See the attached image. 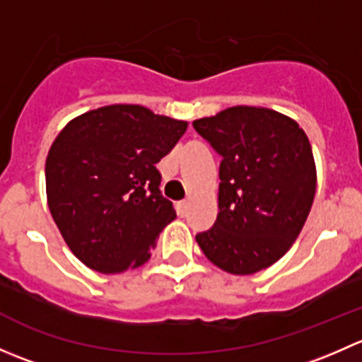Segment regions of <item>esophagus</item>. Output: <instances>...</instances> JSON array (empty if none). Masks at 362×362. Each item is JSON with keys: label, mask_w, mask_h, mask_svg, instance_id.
<instances>
[{"label": "esophagus", "mask_w": 362, "mask_h": 362, "mask_svg": "<svg viewBox=\"0 0 362 362\" xmlns=\"http://www.w3.org/2000/svg\"><path fill=\"white\" fill-rule=\"evenodd\" d=\"M177 211L180 217H185L189 211V199H184V202H178L177 203Z\"/></svg>", "instance_id": "esophagus-1"}]
</instances>
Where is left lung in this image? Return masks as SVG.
Masks as SVG:
<instances>
[{"label":"left lung","instance_id":"8db88e82","mask_svg":"<svg viewBox=\"0 0 362 362\" xmlns=\"http://www.w3.org/2000/svg\"><path fill=\"white\" fill-rule=\"evenodd\" d=\"M192 126L222 159L217 218L196 242L208 261L233 275L268 268L296 242L315 196L305 131L255 107L228 108Z\"/></svg>","mask_w":362,"mask_h":362}]
</instances>
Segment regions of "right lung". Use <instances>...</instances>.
<instances>
[{"label": "right lung", "instance_id": "1", "mask_svg": "<svg viewBox=\"0 0 362 362\" xmlns=\"http://www.w3.org/2000/svg\"><path fill=\"white\" fill-rule=\"evenodd\" d=\"M187 122L140 105H112L76 117L45 163L50 214L73 254L100 273H124L151 257L177 217L156 168Z\"/></svg>", "mask_w": 362, "mask_h": 362}]
</instances>
